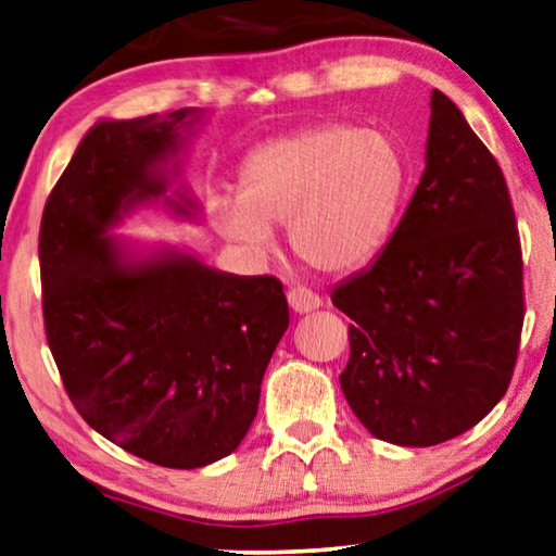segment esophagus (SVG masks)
<instances>
[{"mask_svg":"<svg viewBox=\"0 0 556 556\" xmlns=\"http://www.w3.org/2000/svg\"><path fill=\"white\" fill-rule=\"evenodd\" d=\"M287 300H289V306H292L296 314L314 312V309H319V304H321L319 294H314L312 289H306V287H292L289 289Z\"/></svg>","mask_w":556,"mask_h":556,"instance_id":"1","label":"esophagus"}]
</instances>
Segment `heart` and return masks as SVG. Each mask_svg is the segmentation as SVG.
Instances as JSON below:
<instances>
[{
  "mask_svg": "<svg viewBox=\"0 0 556 556\" xmlns=\"http://www.w3.org/2000/svg\"><path fill=\"white\" fill-rule=\"evenodd\" d=\"M404 185L407 160L392 137L325 124L254 149L239 177V199H219L212 219L260 260L275 252L271 227L289 225L296 260L342 275L382 250Z\"/></svg>",
  "mask_w": 556,
  "mask_h": 556,
  "instance_id": "1",
  "label": "heart"
}]
</instances>
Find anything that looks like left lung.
<instances>
[{
    "label": "left lung",
    "instance_id": "obj_1",
    "mask_svg": "<svg viewBox=\"0 0 556 556\" xmlns=\"http://www.w3.org/2000/svg\"><path fill=\"white\" fill-rule=\"evenodd\" d=\"M521 244L500 164L432 92L427 167L384 252L331 289L352 319L339 384L382 442L467 432L509 389L525 325Z\"/></svg>",
    "mask_w": 556,
    "mask_h": 556
}]
</instances>
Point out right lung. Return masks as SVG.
<instances>
[{"instance_id": "right-lung-1", "label": "right lung", "mask_w": 556, "mask_h": 556, "mask_svg": "<svg viewBox=\"0 0 556 556\" xmlns=\"http://www.w3.org/2000/svg\"><path fill=\"white\" fill-rule=\"evenodd\" d=\"M187 117L94 124L39 227L47 344L74 409L124 452L169 469L237 450L289 327L277 277L225 275L179 252L127 262L106 237L137 202L164 194L160 164L181 147Z\"/></svg>"}]
</instances>
